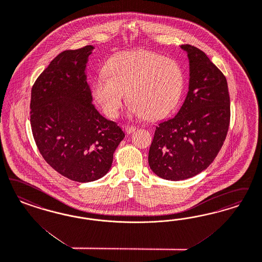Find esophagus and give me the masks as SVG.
<instances>
[{
    "label": "esophagus",
    "mask_w": 262,
    "mask_h": 262,
    "mask_svg": "<svg viewBox=\"0 0 262 262\" xmlns=\"http://www.w3.org/2000/svg\"><path fill=\"white\" fill-rule=\"evenodd\" d=\"M136 127L135 126H126L125 127V130H126V134H133L135 130H136Z\"/></svg>",
    "instance_id": "obj_1"
}]
</instances>
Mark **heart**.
<instances>
[{"mask_svg":"<svg viewBox=\"0 0 262 262\" xmlns=\"http://www.w3.org/2000/svg\"><path fill=\"white\" fill-rule=\"evenodd\" d=\"M93 82V96L103 112L117 117L127 96L129 112L157 120L168 115L180 101L185 73L176 60L137 50L114 55Z\"/></svg>","mask_w":262,"mask_h":262,"instance_id":"1","label":"heart"}]
</instances>
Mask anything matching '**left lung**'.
Masks as SVG:
<instances>
[{"label":"left lung","instance_id":"left-lung-1","mask_svg":"<svg viewBox=\"0 0 262 262\" xmlns=\"http://www.w3.org/2000/svg\"><path fill=\"white\" fill-rule=\"evenodd\" d=\"M190 62L189 92L176 116L156 127L148 163L156 175L180 181L213 163L225 142L230 121L226 76L207 55L181 46Z\"/></svg>","mask_w":262,"mask_h":262}]
</instances>
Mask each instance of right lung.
<instances>
[{
    "label": "right lung",
    "instance_id": "right-lung-1",
    "mask_svg": "<svg viewBox=\"0 0 262 262\" xmlns=\"http://www.w3.org/2000/svg\"><path fill=\"white\" fill-rule=\"evenodd\" d=\"M94 46L67 50L37 77L31 94L36 146L53 169L72 181L98 180L109 171L125 137L92 103L86 64Z\"/></svg>",
    "mask_w": 262,
    "mask_h": 262
}]
</instances>
